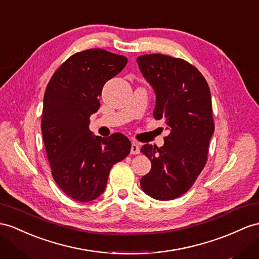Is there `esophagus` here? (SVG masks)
Returning <instances> with one entry per match:
<instances>
[{"instance_id": "1", "label": "esophagus", "mask_w": 259, "mask_h": 259, "mask_svg": "<svg viewBox=\"0 0 259 259\" xmlns=\"http://www.w3.org/2000/svg\"><path fill=\"white\" fill-rule=\"evenodd\" d=\"M130 153H131V154H139V153H140V147H139L138 143L132 142Z\"/></svg>"}]
</instances>
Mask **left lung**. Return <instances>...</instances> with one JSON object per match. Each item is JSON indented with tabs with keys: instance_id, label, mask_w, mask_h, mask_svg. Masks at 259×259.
<instances>
[{
	"instance_id": "8db88e82",
	"label": "left lung",
	"mask_w": 259,
	"mask_h": 259,
	"mask_svg": "<svg viewBox=\"0 0 259 259\" xmlns=\"http://www.w3.org/2000/svg\"><path fill=\"white\" fill-rule=\"evenodd\" d=\"M137 62L155 92L153 116L169 129L163 147L141 148L152 164L141 188L157 200H171L188 191L207 163L214 131L210 89L198 69L183 59L153 54L138 57Z\"/></svg>"
}]
</instances>
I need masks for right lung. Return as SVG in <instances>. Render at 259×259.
<instances>
[{
	"instance_id": "right-lung-1",
	"label": "right lung",
	"mask_w": 259,
	"mask_h": 259,
	"mask_svg": "<svg viewBox=\"0 0 259 259\" xmlns=\"http://www.w3.org/2000/svg\"><path fill=\"white\" fill-rule=\"evenodd\" d=\"M128 59L103 49L76 52L63 62L47 85L41 130L55 182L79 202L101 196L112 165L130 153L122 134L94 136L90 117L99 108L105 83L117 75Z\"/></svg>"
}]
</instances>
